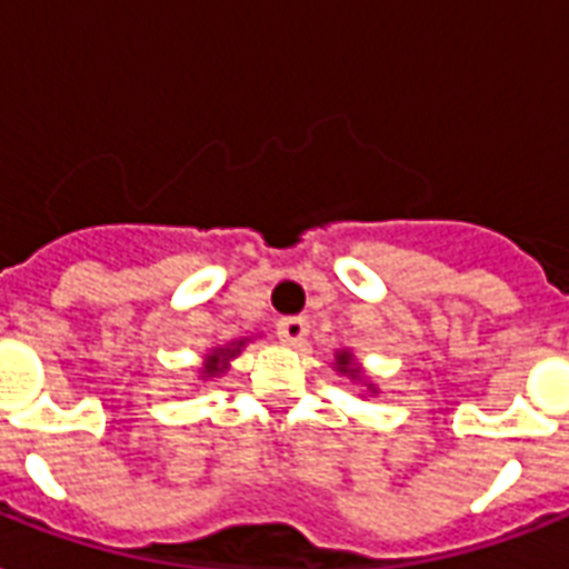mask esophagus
I'll return each mask as SVG.
<instances>
[{"instance_id": "1", "label": "esophagus", "mask_w": 569, "mask_h": 569, "mask_svg": "<svg viewBox=\"0 0 569 569\" xmlns=\"http://www.w3.org/2000/svg\"><path fill=\"white\" fill-rule=\"evenodd\" d=\"M307 331H310V326H307L305 317H286L277 322V338L283 340V343H289V347H301L307 338Z\"/></svg>"}]
</instances>
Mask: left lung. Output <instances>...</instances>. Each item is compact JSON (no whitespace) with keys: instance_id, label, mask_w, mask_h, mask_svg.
<instances>
[{"instance_id":"obj_1","label":"left lung","mask_w":569,"mask_h":569,"mask_svg":"<svg viewBox=\"0 0 569 569\" xmlns=\"http://www.w3.org/2000/svg\"><path fill=\"white\" fill-rule=\"evenodd\" d=\"M349 361H352V359H349V352H340V359H338V368L343 370V373H349V377H356V370H349V368H347Z\"/></svg>"}]
</instances>
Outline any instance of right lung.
<instances>
[{
    "mask_svg": "<svg viewBox=\"0 0 569 569\" xmlns=\"http://www.w3.org/2000/svg\"><path fill=\"white\" fill-rule=\"evenodd\" d=\"M243 347V340L238 343V347H231V349H217L213 356H210V361L204 365V377H217V373H222L226 370V361L231 359V356H238Z\"/></svg>",
    "mask_w": 569,
    "mask_h": 569,
    "instance_id": "1",
    "label": "right lung"
}]
</instances>
